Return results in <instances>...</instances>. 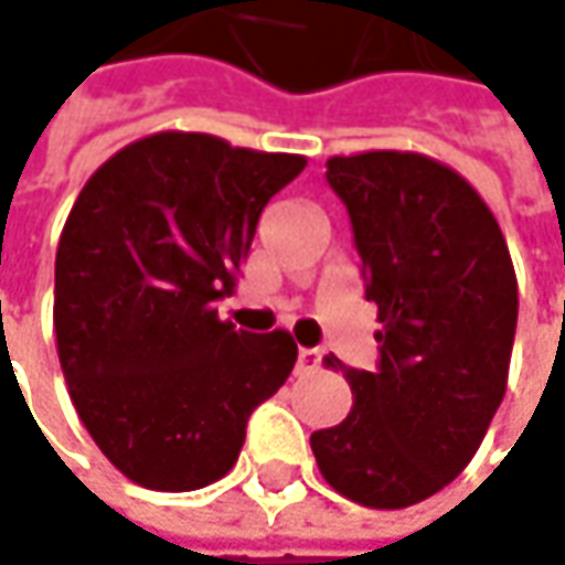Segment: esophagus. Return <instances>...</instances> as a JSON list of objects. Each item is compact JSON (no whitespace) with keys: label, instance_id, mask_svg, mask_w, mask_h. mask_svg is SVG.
I'll return each instance as SVG.
<instances>
[{"label":"esophagus","instance_id":"34e87169","mask_svg":"<svg viewBox=\"0 0 565 565\" xmlns=\"http://www.w3.org/2000/svg\"><path fill=\"white\" fill-rule=\"evenodd\" d=\"M321 366V350H315V347H299V363H296V370L299 373H308V370H318Z\"/></svg>","mask_w":565,"mask_h":565}]
</instances>
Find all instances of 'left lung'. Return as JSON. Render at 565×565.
Listing matches in <instances>:
<instances>
[{
  "mask_svg": "<svg viewBox=\"0 0 565 565\" xmlns=\"http://www.w3.org/2000/svg\"><path fill=\"white\" fill-rule=\"evenodd\" d=\"M366 299L380 308L376 373L343 370L353 408L315 430L321 476L366 508H408L454 482L504 398L518 279L502 227L450 167L402 150L328 160Z\"/></svg>",
  "mask_w": 565,
  "mask_h": 565,
  "instance_id": "obj_1",
  "label": "left lung"
}]
</instances>
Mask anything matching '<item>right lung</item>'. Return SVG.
<instances>
[{
	"label": "right lung",
	"mask_w": 565,
	"mask_h": 565,
	"mask_svg": "<svg viewBox=\"0 0 565 565\" xmlns=\"http://www.w3.org/2000/svg\"><path fill=\"white\" fill-rule=\"evenodd\" d=\"M302 170L296 153L160 131L105 160L63 224V380L108 463L143 489L222 479L296 366L286 331H237L215 302L234 292L266 202Z\"/></svg>",
	"instance_id": "obj_1"
}]
</instances>
